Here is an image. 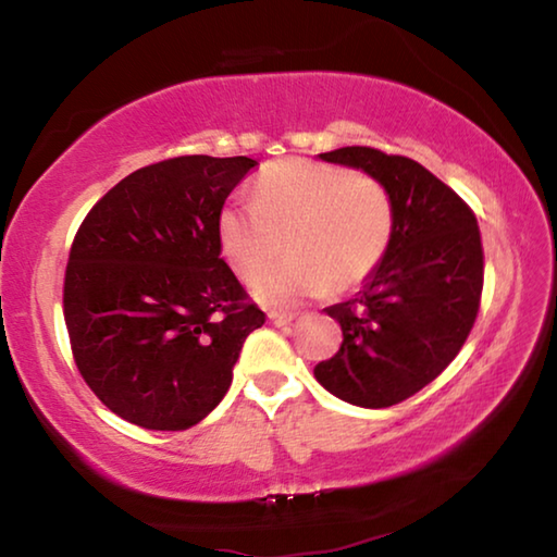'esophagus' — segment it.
<instances>
[{
  "label": "esophagus",
  "instance_id": "obj_1",
  "mask_svg": "<svg viewBox=\"0 0 557 557\" xmlns=\"http://www.w3.org/2000/svg\"><path fill=\"white\" fill-rule=\"evenodd\" d=\"M268 322H270L272 326H287V324L295 322V314H285V312H270V314H268Z\"/></svg>",
  "mask_w": 557,
  "mask_h": 557
}]
</instances>
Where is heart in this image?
Returning a JSON list of instances; mask_svg holds the SVG:
<instances>
[{
    "label": "heart",
    "mask_w": 557,
    "mask_h": 557,
    "mask_svg": "<svg viewBox=\"0 0 557 557\" xmlns=\"http://www.w3.org/2000/svg\"><path fill=\"white\" fill-rule=\"evenodd\" d=\"M391 233L393 203L379 182L312 159L268 166L250 203H228L215 221L221 256L240 277L267 267L281 238H288L293 256L248 285L270 307L361 285L381 262Z\"/></svg>",
    "instance_id": "b5f03b06"
}]
</instances>
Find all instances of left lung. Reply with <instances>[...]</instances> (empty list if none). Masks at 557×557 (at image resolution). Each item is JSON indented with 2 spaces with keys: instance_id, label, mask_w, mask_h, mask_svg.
I'll return each mask as SVG.
<instances>
[{
  "instance_id": "1",
  "label": "left lung",
  "mask_w": 557,
  "mask_h": 557,
  "mask_svg": "<svg viewBox=\"0 0 557 557\" xmlns=\"http://www.w3.org/2000/svg\"><path fill=\"white\" fill-rule=\"evenodd\" d=\"M322 162L361 169L393 203L383 258L351 299L324 312L342 324V348L314 366L324 388L358 408H391L447 369L474 326L484 252L469 206L408 157L342 147Z\"/></svg>"
}]
</instances>
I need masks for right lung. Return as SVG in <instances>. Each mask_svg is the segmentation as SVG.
I'll use <instances>...</instances> for the list:
<instances>
[{
  "mask_svg": "<svg viewBox=\"0 0 557 557\" xmlns=\"http://www.w3.org/2000/svg\"><path fill=\"white\" fill-rule=\"evenodd\" d=\"M250 157L137 169L75 233L63 314L90 391L145 430H188L223 400L265 314L225 265L215 221Z\"/></svg>",
  "mask_w": 557,
  "mask_h": 557,
  "instance_id": "add662e5",
  "label": "right lung"
}]
</instances>
